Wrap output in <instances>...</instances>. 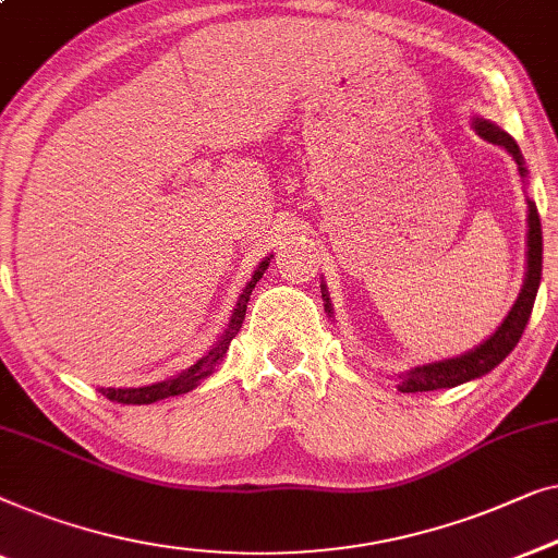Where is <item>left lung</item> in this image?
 I'll return each instance as SVG.
<instances>
[{
  "label": "left lung",
  "mask_w": 558,
  "mask_h": 558,
  "mask_svg": "<svg viewBox=\"0 0 558 558\" xmlns=\"http://www.w3.org/2000/svg\"><path fill=\"white\" fill-rule=\"evenodd\" d=\"M475 131L481 133L485 141H490V144L504 146L506 151L515 159L521 177L525 174L521 148H518L515 141L508 136L506 131H500L498 125H493L488 121H475ZM541 263H544L541 219H538L536 204L529 199V272H525L523 290H521V295H518V301L511 308V313H508V318L500 324L498 331L493 333L488 341L481 343L475 351H470V354L458 356V359L435 361V364L417 366V368H412V372H407L402 384H399V391H435V389L458 387V384H462V381L477 379V376L488 374L490 368H496L500 361H504L515 349V343L521 341V336L525 331V324H529L533 301H536V293H538L541 268H544ZM320 295H324V301H326V311L331 313V303H328L324 286H320Z\"/></svg>",
  "instance_id": "1"
}]
</instances>
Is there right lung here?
<instances>
[{"mask_svg": "<svg viewBox=\"0 0 558 558\" xmlns=\"http://www.w3.org/2000/svg\"><path fill=\"white\" fill-rule=\"evenodd\" d=\"M270 257H265V260L260 263V268L255 270L253 280H250L247 286H245V290H242V293H240V301H238V305H234V311H232L230 326H227V331L222 333V339H219L215 347L209 349L207 356H202L197 364L190 366V368H186V372H182L179 376H174V379L151 384V387H138V389H100V391H104V397L111 399V402H121V404H154V402H159V399L186 395V391L197 387V384L204 379V376H209L211 368H215L219 361H222V356L227 354V349H230V341L234 339V336H238L242 320H245V311H247L250 295H253V288L257 286V280L263 278V272L268 270Z\"/></svg>", "mask_w": 558, "mask_h": 558, "instance_id": "add662e5", "label": "right lung"}]
</instances>
